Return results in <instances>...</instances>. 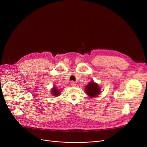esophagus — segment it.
Segmentation results:
<instances>
[{
	"instance_id": "34e87169",
	"label": "esophagus",
	"mask_w": 147,
	"mask_h": 147,
	"mask_svg": "<svg viewBox=\"0 0 147 147\" xmlns=\"http://www.w3.org/2000/svg\"><path fill=\"white\" fill-rule=\"evenodd\" d=\"M76 83L74 81H71V86H76Z\"/></svg>"
}]
</instances>
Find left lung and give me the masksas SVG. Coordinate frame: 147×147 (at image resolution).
Instances as JSON below:
<instances>
[{
	"instance_id": "1",
	"label": "left lung",
	"mask_w": 147,
	"mask_h": 147,
	"mask_svg": "<svg viewBox=\"0 0 147 147\" xmlns=\"http://www.w3.org/2000/svg\"><path fill=\"white\" fill-rule=\"evenodd\" d=\"M100 90L101 89H100L98 84L94 82H90L85 87V91L87 95L92 98L96 96L101 92Z\"/></svg>"
}]
</instances>
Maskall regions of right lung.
I'll use <instances>...</instances> for the list:
<instances>
[{
    "label": "right lung",
    "mask_w": 147,
    "mask_h": 147,
    "mask_svg": "<svg viewBox=\"0 0 147 147\" xmlns=\"http://www.w3.org/2000/svg\"><path fill=\"white\" fill-rule=\"evenodd\" d=\"M52 93L53 95L55 96L59 95V91L57 89H56L55 88H53L52 89Z\"/></svg>",
    "instance_id": "1"
}]
</instances>
